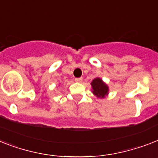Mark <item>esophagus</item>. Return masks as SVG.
Instances as JSON below:
<instances>
[{
	"label": "esophagus",
	"instance_id": "1",
	"mask_svg": "<svg viewBox=\"0 0 158 158\" xmlns=\"http://www.w3.org/2000/svg\"><path fill=\"white\" fill-rule=\"evenodd\" d=\"M75 81H76L77 83H81V82L83 81V78H76V79H75Z\"/></svg>",
	"mask_w": 158,
	"mask_h": 158
}]
</instances>
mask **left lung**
Listing matches in <instances>:
<instances>
[{"label": "left lung", "mask_w": 158, "mask_h": 158, "mask_svg": "<svg viewBox=\"0 0 158 158\" xmlns=\"http://www.w3.org/2000/svg\"><path fill=\"white\" fill-rule=\"evenodd\" d=\"M91 85H92V92L94 96L97 97V98L103 99L105 97H108L109 91H110L109 87L101 78L99 77L95 78L91 83Z\"/></svg>", "instance_id": "left-lung-1"}]
</instances>
